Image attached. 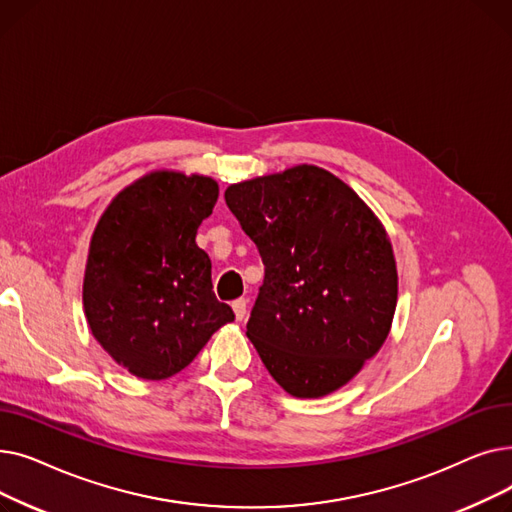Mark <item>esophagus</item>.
<instances>
[{
    "label": "esophagus",
    "mask_w": 512,
    "mask_h": 512,
    "mask_svg": "<svg viewBox=\"0 0 512 512\" xmlns=\"http://www.w3.org/2000/svg\"><path fill=\"white\" fill-rule=\"evenodd\" d=\"M232 309H234L236 319L242 321V319H245V315H247V301H245V299H236V301L232 303Z\"/></svg>",
    "instance_id": "1"
}]
</instances>
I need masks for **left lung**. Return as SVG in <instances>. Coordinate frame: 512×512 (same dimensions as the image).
Here are the masks:
<instances>
[{
	"label": "left lung",
	"instance_id": "8db88e82",
	"mask_svg": "<svg viewBox=\"0 0 512 512\" xmlns=\"http://www.w3.org/2000/svg\"><path fill=\"white\" fill-rule=\"evenodd\" d=\"M224 197L265 265L247 324L265 369L290 396L336 392L392 328L398 272L384 224L311 164L230 184Z\"/></svg>",
	"mask_w": 512,
	"mask_h": 512
}]
</instances>
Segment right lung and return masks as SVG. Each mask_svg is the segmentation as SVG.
Returning <instances> with one entry per match:
<instances>
[{
	"mask_svg": "<svg viewBox=\"0 0 512 512\" xmlns=\"http://www.w3.org/2000/svg\"><path fill=\"white\" fill-rule=\"evenodd\" d=\"M220 186L203 174L153 170L105 207L93 230L83 307L110 355L141 380L172 378L234 319L215 299L197 230Z\"/></svg>",
	"mask_w": 512,
	"mask_h": 512,
	"instance_id": "right-lung-1",
	"label": "right lung"
}]
</instances>
